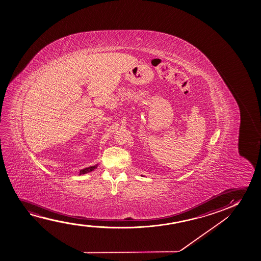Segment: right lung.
<instances>
[{"mask_svg":"<svg viewBox=\"0 0 261 261\" xmlns=\"http://www.w3.org/2000/svg\"><path fill=\"white\" fill-rule=\"evenodd\" d=\"M98 167V164L95 165V166H91L89 168H84V169H81L80 172H79V175H84V174H86V173H89V172L93 171L94 170L95 168H97Z\"/></svg>","mask_w":261,"mask_h":261,"instance_id":"add662e5","label":"right lung"}]
</instances>
